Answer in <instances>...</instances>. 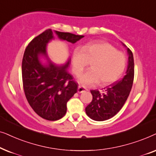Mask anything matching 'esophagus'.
<instances>
[{
	"label": "esophagus",
	"mask_w": 156,
	"mask_h": 156,
	"mask_svg": "<svg viewBox=\"0 0 156 156\" xmlns=\"http://www.w3.org/2000/svg\"><path fill=\"white\" fill-rule=\"evenodd\" d=\"M88 90V89H87L86 87H83L82 86H78V93H83L85 92V91Z\"/></svg>",
	"instance_id": "34e87169"
}]
</instances>
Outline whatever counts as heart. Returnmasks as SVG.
<instances>
[{"label": "heart", "instance_id": "b5f03b06", "mask_svg": "<svg viewBox=\"0 0 156 156\" xmlns=\"http://www.w3.org/2000/svg\"><path fill=\"white\" fill-rule=\"evenodd\" d=\"M89 63L91 69L80 77V81L85 85L100 82L101 86H108L117 81L123 75L126 56L108 43L93 41L73 53L72 69L75 76H79Z\"/></svg>", "mask_w": 156, "mask_h": 156}]
</instances>
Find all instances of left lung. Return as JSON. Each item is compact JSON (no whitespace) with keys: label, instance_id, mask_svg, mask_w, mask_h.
<instances>
[{"label":"left lung","instance_id":"8db88e82","mask_svg":"<svg viewBox=\"0 0 156 156\" xmlns=\"http://www.w3.org/2000/svg\"><path fill=\"white\" fill-rule=\"evenodd\" d=\"M127 51L129 55L128 65L123 79L105 87L102 92L90 90L93 100L86 108V112L91 119L97 121L110 119L119 112L126 103L134 79L133 55L128 48Z\"/></svg>","mask_w":156,"mask_h":156}]
</instances>
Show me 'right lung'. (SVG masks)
I'll return each instance as SVG.
<instances>
[{
	"label": "right lung",
	"instance_id": "1",
	"mask_svg": "<svg viewBox=\"0 0 156 156\" xmlns=\"http://www.w3.org/2000/svg\"><path fill=\"white\" fill-rule=\"evenodd\" d=\"M54 33L61 40L75 43L84 36L70 33ZM54 38L51 29H48L29 43L22 61L23 86L26 99L33 111L48 120L63 118L67 111V102L77 92L78 84L68 73L70 59L63 65H56L48 56V43ZM47 63L43 64L40 57Z\"/></svg>",
	"mask_w": 156,
	"mask_h": 156
}]
</instances>
